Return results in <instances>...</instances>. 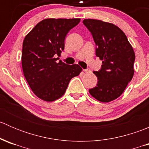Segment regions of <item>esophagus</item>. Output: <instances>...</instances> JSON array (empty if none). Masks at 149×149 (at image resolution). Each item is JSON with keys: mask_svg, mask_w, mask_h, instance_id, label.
Wrapping results in <instances>:
<instances>
[{"mask_svg": "<svg viewBox=\"0 0 149 149\" xmlns=\"http://www.w3.org/2000/svg\"><path fill=\"white\" fill-rule=\"evenodd\" d=\"M83 70L85 73H89V72H91V70H90L89 69H84Z\"/></svg>", "mask_w": 149, "mask_h": 149, "instance_id": "34e87169", "label": "esophagus"}]
</instances>
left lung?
<instances>
[{
	"mask_svg": "<svg viewBox=\"0 0 149 149\" xmlns=\"http://www.w3.org/2000/svg\"><path fill=\"white\" fill-rule=\"evenodd\" d=\"M84 24L95 42L96 55L102 61L101 70L94 71L98 83L89 89L94 98L102 102L116 100L125 89L134 74L135 52L125 33L116 25L87 19Z\"/></svg>",
	"mask_w": 149,
	"mask_h": 149,
	"instance_id": "obj_1",
	"label": "left lung"
}]
</instances>
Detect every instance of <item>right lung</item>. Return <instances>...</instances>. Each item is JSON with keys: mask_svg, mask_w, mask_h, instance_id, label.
<instances>
[{"mask_svg": "<svg viewBox=\"0 0 149 149\" xmlns=\"http://www.w3.org/2000/svg\"><path fill=\"white\" fill-rule=\"evenodd\" d=\"M80 19H45L39 22L24 37L22 54L24 75L38 98L52 102L65 92L72 78L82 68L77 64L58 62L64 49L67 33Z\"/></svg>", "mask_w": 149, "mask_h": 149, "instance_id": "right-lung-1", "label": "right lung"}]
</instances>
